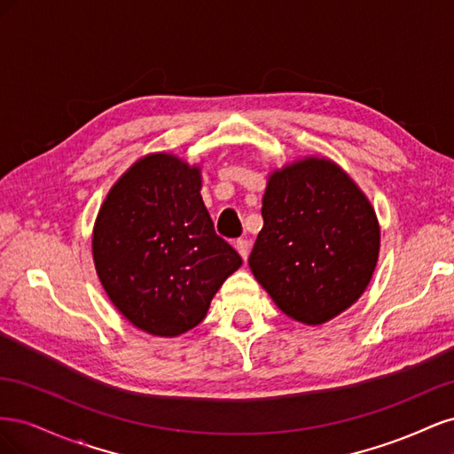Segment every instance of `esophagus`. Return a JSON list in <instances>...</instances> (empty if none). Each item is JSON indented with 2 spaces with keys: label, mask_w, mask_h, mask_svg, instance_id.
I'll use <instances>...</instances> for the list:
<instances>
[{
  "label": "esophagus",
  "mask_w": 454,
  "mask_h": 454,
  "mask_svg": "<svg viewBox=\"0 0 454 454\" xmlns=\"http://www.w3.org/2000/svg\"><path fill=\"white\" fill-rule=\"evenodd\" d=\"M235 248H237V252L240 254V257H242L244 261L248 259V255H250V242H248V240L239 239V240L235 242Z\"/></svg>",
  "instance_id": "1"
}]
</instances>
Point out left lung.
<instances>
[{
	"instance_id": "8db88e82",
	"label": "left lung",
	"mask_w": 454,
	"mask_h": 454,
	"mask_svg": "<svg viewBox=\"0 0 454 454\" xmlns=\"http://www.w3.org/2000/svg\"><path fill=\"white\" fill-rule=\"evenodd\" d=\"M255 280L290 318L325 324L362 297L380 248L377 214L339 164L305 157L270 172Z\"/></svg>"
}]
</instances>
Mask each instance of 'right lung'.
Returning a JSON list of instances; mask_svg holds the SVG:
<instances>
[{"instance_id": "right-lung-1", "label": "right lung", "mask_w": 454, "mask_h": 454, "mask_svg": "<svg viewBox=\"0 0 454 454\" xmlns=\"http://www.w3.org/2000/svg\"><path fill=\"white\" fill-rule=\"evenodd\" d=\"M199 167L151 153L122 174L96 217V274L142 332L177 337L199 325L242 259L215 235Z\"/></svg>"}]
</instances>
